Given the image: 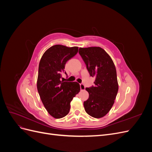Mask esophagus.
Masks as SVG:
<instances>
[{
	"mask_svg": "<svg viewBox=\"0 0 152 152\" xmlns=\"http://www.w3.org/2000/svg\"><path fill=\"white\" fill-rule=\"evenodd\" d=\"M80 90H84L86 89V87L83 84H80Z\"/></svg>",
	"mask_w": 152,
	"mask_h": 152,
	"instance_id": "obj_1",
	"label": "esophagus"
}]
</instances>
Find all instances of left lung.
<instances>
[{
	"label": "left lung",
	"mask_w": 152,
	"mask_h": 152,
	"mask_svg": "<svg viewBox=\"0 0 152 152\" xmlns=\"http://www.w3.org/2000/svg\"><path fill=\"white\" fill-rule=\"evenodd\" d=\"M90 76L95 77L94 86L87 87L89 98L84 102L86 112L99 118L107 115L115 102L118 90L116 68L112 58L99 47L79 48Z\"/></svg>",
	"instance_id": "1"
}]
</instances>
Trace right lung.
Instances as JSON below:
<instances>
[{"label": "right lung", "mask_w": 152, "mask_h": 152, "mask_svg": "<svg viewBox=\"0 0 152 152\" xmlns=\"http://www.w3.org/2000/svg\"><path fill=\"white\" fill-rule=\"evenodd\" d=\"M77 53L78 47L54 45L40 59L37 87L44 107L55 118L66 115L70 111V102L80 90L77 82L61 80L66 63Z\"/></svg>", "instance_id": "obj_1"}]
</instances>
